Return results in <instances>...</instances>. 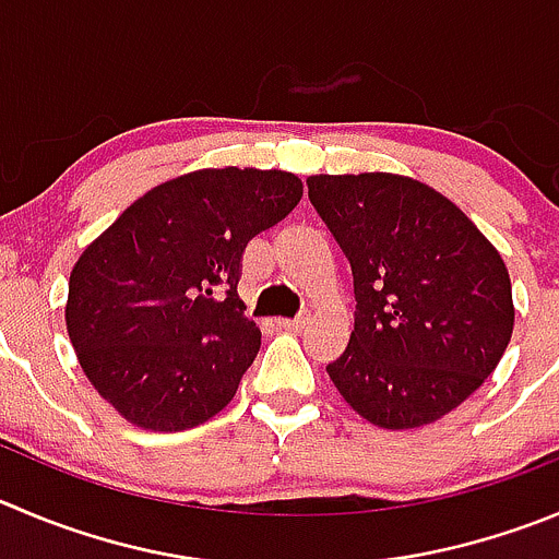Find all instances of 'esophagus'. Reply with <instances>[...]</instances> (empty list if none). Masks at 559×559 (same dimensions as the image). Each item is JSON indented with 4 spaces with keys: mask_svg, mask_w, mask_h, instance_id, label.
I'll use <instances>...</instances> for the list:
<instances>
[{
    "mask_svg": "<svg viewBox=\"0 0 559 559\" xmlns=\"http://www.w3.org/2000/svg\"><path fill=\"white\" fill-rule=\"evenodd\" d=\"M281 328H286V331H297V328L306 325V317H295V320H278Z\"/></svg>",
    "mask_w": 559,
    "mask_h": 559,
    "instance_id": "34e87169",
    "label": "esophagus"
}]
</instances>
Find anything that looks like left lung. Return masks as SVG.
<instances>
[{"label":"left lung","mask_w":559,"mask_h":559,"mask_svg":"<svg viewBox=\"0 0 559 559\" xmlns=\"http://www.w3.org/2000/svg\"><path fill=\"white\" fill-rule=\"evenodd\" d=\"M309 198L350 259L356 328L328 364L350 408L385 430L466 403L513 336L502 255L461 209L397 174L309 176Z\"/></svg>","instance_id":"left-lung-1"}]
</instances>
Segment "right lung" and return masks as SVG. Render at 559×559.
<instances>
[{
  "label": "right lung",
  "instance_id": "right-lung-1",
  "mask_svg": "<svg viewBox=\"0 0 559 559\" xmlns=\"http://www.w3.org/2000/svg\"><path fill=\"white\" fill-rule=\"evenodd\" d=\"M304 198L286 170L203 168L156 185L82 250L66 328L93 389L132 425L179 432L234 400L262 331L242 253Z\"/></svg>",
  "mask_w": 559,
  "mask_h": 559
}]
</instances>
